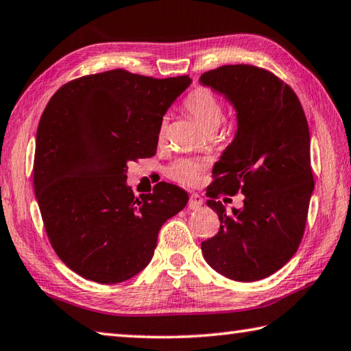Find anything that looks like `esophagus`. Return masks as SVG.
I'll list each match as a JSON object with an SVG mask.
<instances>
[{
    "instance_id": "1",
    "label": "esophagus",
    "mask_w": 351,
    "mask_h": 351,
    "mask_svg": "<svg viewBox=\"0 0 351 351\" xmlns=\"http://www.w3.org/2000/svg\"><path fill=\"white\" fill-rule=\"evenodd\" d=\"M202 205H204V199H202L199 194H191V197H189L188 202L189 210H199Z\"/></svg>"
}]
</instances>
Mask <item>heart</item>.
<instances>
[{
	"instance_id": "obj_1",
	"label": "heart",
	"mask_w": 351,
	"mask_h": 351,
	"mask_svg": "<svg viewBox=\"0 0 351 351\" xmlns=\"http://www.w3.org/2000/svg\"><path fill=\"white\" fill-rule=\"evenodd\" d=\"M183 108L193 119L199 123V126L205 132L213 134L217 131L220 123L223 120V106L220 103L219 97L213 90L206 88H197L189 94ZM166 131V120H162L158 126V141L165 138ZM206 169L205 160L199 158H183L172 165L169 169V176L183 185H195L200 180L202 174Z\"/></svg>"
}]
</instances>
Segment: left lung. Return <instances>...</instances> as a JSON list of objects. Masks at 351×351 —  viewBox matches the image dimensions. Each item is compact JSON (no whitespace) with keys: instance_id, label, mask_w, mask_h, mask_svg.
I'll return each instance as SVG.
<instances>
[{"instance_id":"obj_1","label":"left lung","mask_w":351,"mask_h":351,"mask_svg":"<svg viewBox=\"0 0 351 351\" xmlns=\"http://www.w3.org/2000/svg\"><path fill=\"white\" fill-rule=\"evenodd\" d=\"M200 83L223 94L237 112L234 140L214 165L206 189L220 228L202 242V253L225 278L265 279L291 259L305 231L315 189L308 123L294 90L262 67L222 66L205 72ZM239 191L244 206L226 213L217 195Z\"/></svg>"}]
</instances>
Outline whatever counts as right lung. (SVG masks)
I'll use <instances>...</instances> for the list:
<instances>
[{
	"label": "right lung",
	"instance_id": "right-lung-1",
	"mask_svg": "<svg viewBox=\"0 0 351 351\" xmlns=\"http://www.w3.org/2000/svg\"><path fill=\"white\" fill-rule=\"evenodd\" d=\"M191 78H152L114 69L55 92L36 129L34 188L55 253L72 271L119 284L151 262L158 231L188 204L160 182L135 197L129 162L157 152L158 126Z\"/></svg>",
	"mask_w": 351,
	"mask_h": 351
}]
</instances>
